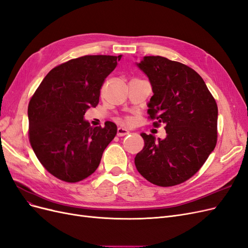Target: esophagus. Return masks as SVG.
<instances>
[{
	"label": "esophagus",
	"mask_w": 248,
	"mask_h": 248,
	"mask_svg": "<svg viewBox=\"0 0 248 248\" xmlns=\"http://www.w3.org/2000/svg\"><path fill=\"white\" fill-rule=\"evenodd\" d=\"M128 133H129V131H128L126 128L119 127L118 129H117V135L118 136H124V135H127Z\"/></svg>",
	"instance_id": "1"
}]
</instances>
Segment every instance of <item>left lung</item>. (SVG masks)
I'll return each mask as SVG.
<instances>
[{
	"instance_id": "8db88e82",
	"label": "left lung",
	"mask_w": 248,
	"mask_h": 248,
	"mask_svg": "<svg viewBox=\"0 0 248 248\" xmlns=\"http://www.w3.org/2000/svg\"><path fill=\"white\" fill-rule=\"evenodd\" d=\"M146 75L153 96L148 113L156 127L165 125L166 138L140 133L143 149L135 156L138 171L150 183L170 186L193 176L215 150L217 106L205 82L191 67L162 56L135 62Z\"/></svg>"
}]
</instances>
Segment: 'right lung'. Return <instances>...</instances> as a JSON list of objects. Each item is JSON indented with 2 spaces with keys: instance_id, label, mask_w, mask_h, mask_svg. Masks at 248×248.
<instances>
[{
  "instance_id": "obj_1",
  "label": "right lung",
  "mask_w": 248,
  "mask_h": 248,
  "mask_svg": "<svg viewBox=\"0 0 248 248\" xmlns=\"http://www.w3.org/2000/svg\"><path fill=\"white\" fill-rule=\"evenodd\" d=\"M122 55H86L51 70L30 100V141L47 171L77 183L97 169L117 126L92 127L84 115L99 101L100 88Z\"/></svg>"
}]
</instances>
